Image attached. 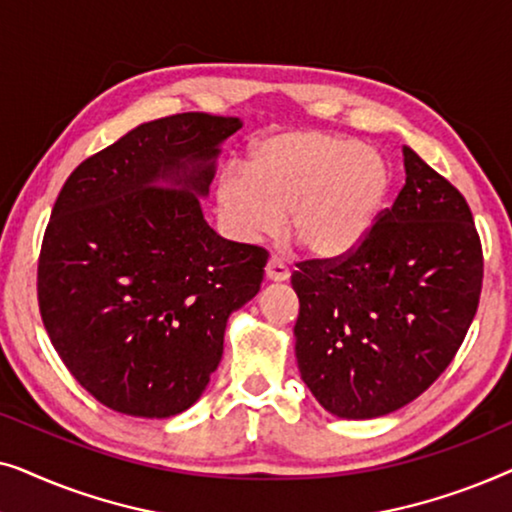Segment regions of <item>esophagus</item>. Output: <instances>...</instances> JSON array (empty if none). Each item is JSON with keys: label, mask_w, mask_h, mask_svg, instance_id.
I'll return each instance as SVG.
<instances>
[{"label": "esophagus", "mask_w": 512, "mask_h": 512, "mask_svg": "<svg viewBox=\"0 0 512 512\" xmlns=\"http://www.w3.org/2000/svg\"><path fill=\"white\" fill-rule=\"evenodd\" d=\"M289 275H291V270L286 268V263L279 261V258H275V256H272L268 265H265V277H268L270 282H286Z\"/></svg>", "instance_id": "34e87169"}]
</instances>
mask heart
Wrapping results in <instances>:
<instances>
[{
	"label": "heart",
	"mask_w": 512,
	"mask_h": 512,
	"mask_svg": "<svg viewBox=\"0 0 512 512\" xmlns=\"http://www.w3.org/2000/svg\"><path fill=\"white\" fill-rule=\"evenodd\" d=\"M391 191V167L380 151L328 130L277 132L251 149L242 170H226L216 202L240 240L289 230L312 256L335 258L366 240Z\"/></svg>",
	"instance_id": "b5f03b06"
}]
</instances>
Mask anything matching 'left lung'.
Wrapping results in <instances>:
<instances>
[{"label":"left lung","mask_w":512,"mask_h":512,"mask_svg":"<svg viewBox=\"0 0 512 512\" xmlns=\"http://www.w3.org/2000/svg\"><path fill=\"white\" fill-rule=\"evenodd\" d=\"M405 186L359 247L300 261L296 359L314 398L342 419L389 415L450 366L482 291L471 207L403 146Z\"/></svg>","instance_id":"8db88e82"}]
</instances>
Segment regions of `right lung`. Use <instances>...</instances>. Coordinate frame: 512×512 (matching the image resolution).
Masks as SVG:
<instances>
[{
  "label": "right lung",
  "mask_w": 512,
  "mask_h": 512,
  "mask_svg": "<svg viewBox=\"0 0 512 512\" xmlns=\"http://www.w3.org/2000/svg\"><path fill=\"white\" fill-rule=\"evenodd\" d=\"M240 118L144 123L83 160L41 242L39 312L74 380L107 408L172 417L198 401L230 312L261 289L268 251L207 226L219 144Z\"/></svg>",
  "instance_id": "right-lung-1"
}]
</instances>
